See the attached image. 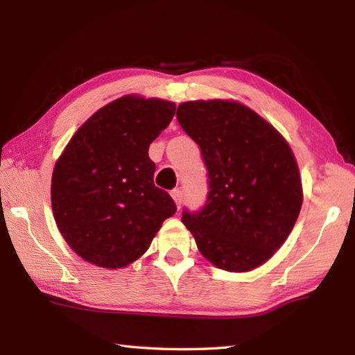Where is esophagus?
Segmentation results:
<instances>
[{
  "instance_id": "1",
  "label": "esophagus",
  "mask_w": 355,
  "mask_h": 355,
  "mask_svg": "<svg viewBox=\"0 0 355 355\" xmlns=\"http://www.w3.org/2000/svg\"><path fill=\"white\" fill-rule=\"evenodd\" d=\"M171 197H172L173 201H175L177 207L180 209V206H182V191H180V189H173V191L171 192Z\"/></svg>"
}]
</instances>
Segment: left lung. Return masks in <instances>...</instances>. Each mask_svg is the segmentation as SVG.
<instances>
[{
    "instance_id": "1",
    "label": "left lung",
    "mask_w": 355,
    "mask_h": 355,
    "mask_svg": "<svg viewBox=\"0 0 355 355\" xmlns=\"http://www.w3.org/2000/svg\"><path fill=\"white\" fill-rule=\"evenodd\" d=\"M178 123L197 143L209 172L200 212L182 221L215 267L243 273L267 262L288 238L302 207V180L288 143L236 101L178 105Z\"/></svg>"
}]
</instances>
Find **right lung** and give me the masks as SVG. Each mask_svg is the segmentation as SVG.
Returning <instances> with one entry per match:
<instances>
[{"label":"right lung","instance_id":"right-lung-1","mask_svg":"<svg viewBox=\"0 0 355 355\" xmlns=\"http://www.w3.org/2000/svg\"><path fill=\"white\" fill-rule=\"evenodd\" d=\"M173 114V102L123 96L96 111L58 158L53 216L84 261L102 268L130 266L177 212L171 195L154 184L148 155Z\"/></svg>","mask_w":355,"mask_h":355}]
</instances>
